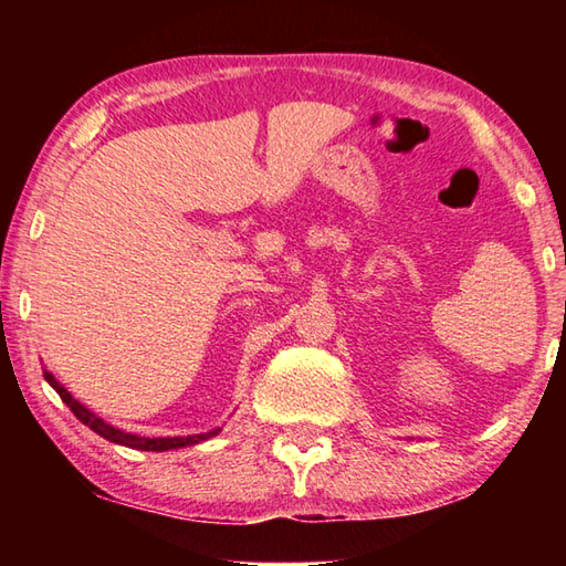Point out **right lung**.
Returning <instances> with one entry per match:
<instances>
[{"label":"right lung","instance_id":"right-lung-1","mask_svg":"<svg viewBox=\"0 0 566 566\" xmlns=\"http://www.w3.org/2000/svg\"><path fill=\"white\" fill-rule=\"evenodd\" d=\"M44 379L50 381V387L56 389V395L62 397V401L66 407L74 411V417L82 421V424H87L92 432H97L99 437L109 439L114 444H122V447H132V449H142V452H169V449H179V447H189V444H199L205 442V439L219 434V429H212V432H205V434H191V437H139V434H132V432H122V429L107 424V421L99 419L94 411H90L87 407L82 405V401H76L70 391H66L60 381L54 379V375L44 369Z\"/></svg>","mask_w":566,"mask_h":566}]
</instances>
